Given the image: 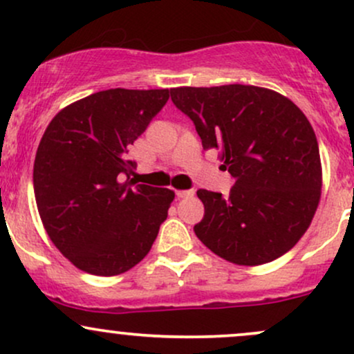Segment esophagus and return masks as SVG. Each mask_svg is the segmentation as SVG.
<instances>
[{
    "mask_svg": "<svg viewBox=\"0 0 354 354\" xmlns=\"http://www.w3.org/2000/svg\"><path fill=\"white\" fill-rule=\"evenodd\" d=\"M178 198H191L194 196V189H183V191H176Z\"/></svg>",
    "mask_w": 354,
    "mask_h": 354,
    "instance_id": "1",
    "label": "esophagus"
}]
</instances>
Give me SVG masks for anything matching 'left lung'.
<instances>
[{"label":"left lung","mask_w":354,"mask_h":354,"mask_svg":"<svg viewBox=\"0 0 354 354\" xmlns=\"http://www.w3.org/2000/svg\"><path fill=\"white\" fill-rule=\"evenodd\" d=\"M205 149L223 151L234 185L228 196L198 189L205 218L194 233L226 261L265 265L290 251L321 196V160L310 121L293 101L266 88L225 84L173 88Z\"/></svg>","instance_id":"1"}]
</instances>
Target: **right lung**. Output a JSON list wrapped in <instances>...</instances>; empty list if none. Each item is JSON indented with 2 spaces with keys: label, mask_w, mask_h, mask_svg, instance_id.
<instances>
[{
  "label": "right lung",
  "mask_w": 354,
  "mask_h": 354,
  "mask_svg": "<svg viewBox=\"0 0 354 354\" xmlns=\"http://www.w3.org/2000/svg\"><path fill=\"white\" fill-rule=\"evenodd\" d=\"M169 89L98 91L51 120L35 158L39 216L55 246L96 276L128 271L151 250L174 193L136 185L128 148L163 109Z\"/></svg>",
  "instance_id": "1"
}]
</instances>
